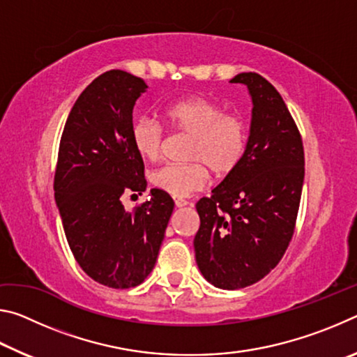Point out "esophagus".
I'll use <instances>...</instances> for the list:
<instances>
[{"label": "esophagus", "instance_id": "34e87169", "mask_svg": "<svg viewBox=\"0 0 357 357\" xmlns=\"http://www.w3.org/2000/svg\"><path fill=\"white\" fill-rule=\"evenodd\" d=\"M187 204H189L187 200H183V198H174V206L176 208H183V206H187Z\"/></svg>", "mask_w": 357, "mask_h": 357}]
</instances>
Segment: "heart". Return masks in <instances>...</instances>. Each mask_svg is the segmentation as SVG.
Masks as SVG:
<instances>
[{"label": "heart", "instance_id": "b5f03b06", "mask_svg": "<svg viewBox=\"0 0 357 357\" xmlns=\"http://www.w3.org/2000/svg\"><path fill=\"white\" fill-rule=\"evenodd\" d=\"M167 124L189 135L185 164H167L151 172V183L173 197H187L208 183L209 172L225 178L239 167L247 144V128L238 113L225 112L219 102L206 98L184 99L164 112ZM132 143L144 159H157L164 148L165 132L148 118L137 119Z\"/></svg>", "mask_w": 357, "mask_h": 357}]
</instances>
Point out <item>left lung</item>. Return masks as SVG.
<instances>
[{
  "mask_svg": "<svg viewBox=\"0 0 357 357\" xmlns=\"http://www.w3.org/2000/svg\"><path fill=\"white\" fill-rule=\"evenodd\" d=\"M231 83L250 91V137L236 170L197 203L200 228L193 239L203 277L222 289L253 285L279 264L304 184L302 137L279 91L255 72Z\"/></svg>",
  "mask_w": 357,
  "mask_h": 357,
  "instance_id": "8db88e82",
  "label": "left lung"
}]
</instances>
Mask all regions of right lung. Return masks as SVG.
I'll return each instance as SVG.
<instances>
[{"instance_id": "1", "label": "right lung", "mask_w": 357, "mask_h": 357, "mask_svg": "<svg viewBox=\"0 0 357 357\" xmlns=\"http://www.w3.org/2000/svg\"><path fill=\"white\" fill-rule=\"evenodd\" d=\"M140 77L113 69L88 84L66 121L55 170V200L77 263L93 280L126 289L153 271L173 213V198L151 189L124 209V195L146 190L132 143V110L146 89Z\"/></svg>"}]
</instances>
